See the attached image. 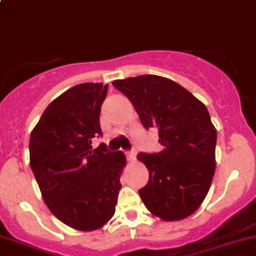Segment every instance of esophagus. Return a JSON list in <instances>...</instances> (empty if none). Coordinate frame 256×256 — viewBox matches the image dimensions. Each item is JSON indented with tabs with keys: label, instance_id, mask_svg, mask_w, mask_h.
Returning <instances> with one entry per match:
<instances>
[{
	"label": "esophagus",
	"instance_id": "34e87169",
	"mask_svg": "<svg viewBox=\"0 0 256 256\" xmlns=\"http://www.w3.org/2000/svg\"><path fill=\"white\" fill-rule=\"evenodd\" d=\"M126 156H128V158L130 160V161H132V160H135V157H136V151H135V150H130V151H126Z\"/></svg>",
	"mask_w": 256,
	"mask_h": 256
}]
</instances>
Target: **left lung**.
Here are the masks:
<instances>
[{"label": "left lung", "mask_w": 256, "mask_h": 256, "mask_svg": "<svg viewBox=\"0 0 256 256\" xmlns=\"http://www.w3.org/2000/svg\"><path fill=\"white\" fill-rule=\"evenodd\" d=\"M112 85L128 98L144 128L158 131L164 150L138 154L148 170L138 190L146 208L162 220L194 213L207 196L216 171V130L202 102L176 82L138 76Z\"/></svg>", "instance_id": "left-lung-1"}]
</instances>
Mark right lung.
Returning a JSON list of instances; mask_svg holds the SVG:
<instances>
[{
	"label": "right lung",
	"mask_w": 256,
	"mask_h": 256,
	"mask_svg": "<svg viewBox=\"0 0 256 256\" xmlns=\"http://www.w3.org/2000/svg\"><path fill=\"white\" fill-rule=\"evenodd\" d=\"M108 84L82 82L48 105L30 138V164L49 210L78 230H95L112 218L126 164L121 151H108L100 110Z\"/></svg>",
	"instance_id": "add662e5"
}]
</instances>
